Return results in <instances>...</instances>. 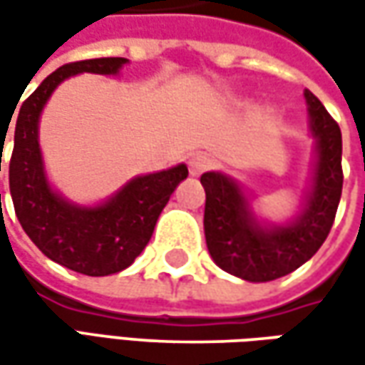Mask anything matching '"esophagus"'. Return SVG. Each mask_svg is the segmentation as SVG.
I'll use <instances>...</instances> for the list:
<instances>
[{"label": "esophagus", "mask_w": 365, "mask_h": 365, "mask_svg": "<svg viewBox=\"0 0 365 365\" xmlns=\"http://www.w3.org/2000/svg\"><path fill=\"white\" fill-rule=\"evenodd\" d=\"M213 166H215V160H213L211 156H207V154H195L189 162L190 175L192 176L203 175L207 170H211Z\"/></svg>", "instance_id": "obj_1"}]
</instances>
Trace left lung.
Instances as JSON below:
<instances>
[{
  "label": "left lung",
  "instance_id": "8db88e82",
  "mask_svg": "<svg viewBox=\"0 0 365 365\" xmlns=\"http://www.w3.org/2000/svg\"><path fill=\"white\" fill-rule=\"evenodd\" d=\"M317 135L315 187L301 217L287 227L262 230L230 178L205 173V240L221 270L250 282L294 272L317 254L331 232L344 187L341 130L313 93L304 91Z\"/></svg>",
  "mask_w": 365,
  "mask_h": 365
}]
</instances>
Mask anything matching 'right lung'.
Listing matches in <instances>:
<instances>
[{
    "label": "right lung",
    "instance_id": "obj_1",
    "mask_svg": "<svg viewBox=\"0 0 365 365\" xmlns=\"http://www.w3.org/2000/svg\"><path fill=\"white\" fill-rule=\"evenodd\" d=\"M125 63V58L109 56L64 64L21 101L16 120L9 158V192L16 215L44 256L87 276H107L128 268L150 242L158 215L176 185L189 176L185 164L140 176L109 203L95 209L73 207L50 190L38 148V118L50 93L77 73L113 75Z\"/></svg>",
    "mask_w": 365,
    "mask_h": 365
}]
</instances>
